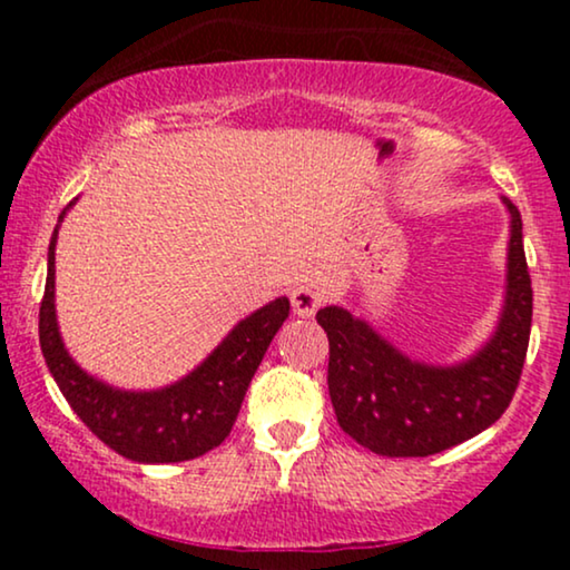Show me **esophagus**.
<instances>
[{"mask_svg":"<svg viewBox=\"0 0 570 570\" xmlns=\"http://www.w3.org/2000/svg\"><path fill=\"white\" fill-rule=\"evenodd\" d=\"M318 307H322V294L311 289V286H297V289L292 292V311L297 313V316L311 318Z\"/></svg>","mask_w":570,"mask_h":570,"instance_id":"esophagus-1","label":"esophagus"}]
</instances>
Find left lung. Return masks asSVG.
<instances>
[{
	"label": "left lung",
	"instance_id": "obj_1",
	"mask_svg": "<svg viewBox=\"0 0 570 570\" xmlns=\"http://www.w3.org/2000/svg\"><path fill=\"white\" fill-rule=\"evenodd\" d=\"M509 208L507 297L499 326L466 362H415L364 318L330 305L316 322L330 337V399L337 423L362 448L389 458H423L493 426L512 402L531 337L533 289L522 248V219Z\"/></svg>",
	"mask_w": 570,
	"mask_h": 570
}]
</instances>
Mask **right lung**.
<instances>
[{
    "label": "right lung",
    "mask_w": 570,
    "mask_h": 570,
    "mask_svg": "<svg viewBox=\"0 0 570 570\" xmlns=\"http://www.w3.org/2000/svg\"><path fill=\"white\" fill-rule=\"evenodd\" d=\"M56 238L58 227L48 248V281L39 305V345L50 375L77 417L115 453L139 463L189 461L219 448L230 434L267 345L289 316V299H273L235 324L203 364L174 385L158 391L112 389L88 375L63 348L56 322Z\"/></svg>",
    "instance_id": "1"
}]
</instances>
